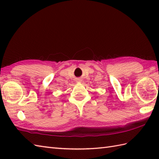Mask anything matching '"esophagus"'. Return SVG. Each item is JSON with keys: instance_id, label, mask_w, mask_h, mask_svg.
<instances>
[{"instance_id": "1", "label": "esophagus", "mask_w": 159, "mask_h": 159, "mask_svg": "<svg viewBox=\"0 0 159 159\" xmlns=\"http://www.w3.org/2000/svg\"><path fill=\"white\" fill-rule=\"evenodd\" d=\"M81 81H82V80L81 79H78V82H80V83H81Z\"/></svg>"}]
</instances>
